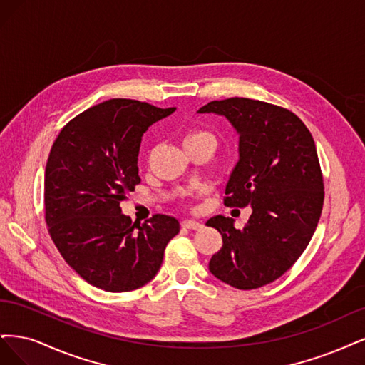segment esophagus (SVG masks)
Returning a JSON list of instances; mask_svg holds the SVG:
<instances>
[{
	"mask_svg": "<svg viewBox=\"0 0 365 365\" xmlns=\"http://www.w3.org/2000/svg\"><path fill=\"white\" fill-rule=\"evenodd\" d=\"M183 227L186 229H192V230H200L203 229V222L198 221V220H192V218H187V220H183Z\"/></svg>",
	"mask_w": 365,
	"mask_h": 365,
	"instance_id": "esophagus-1",
	"label": "esophagus"
}]
</instances>
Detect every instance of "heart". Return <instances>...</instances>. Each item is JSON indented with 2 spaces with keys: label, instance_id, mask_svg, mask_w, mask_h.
Masks as SVG:
<instances>
[{
  "label": "heart",
  "instance_id": "heart-1",
  "mask_svg": "<svg viewBox=\"0 0 365 365\" xmlns=\"http://www.w3.org/2000/svg\"><path fill=\"white\" fill-rule=\"evenodd\" d=\"M205 138H209V139H214L212 136H210L207 132H203V130H194L191 133H187L183 139V143H191V140H197V139H205Z\"/></svg>",
  "mask_w": 365,
  "mask_h": 365
}]
</instances>
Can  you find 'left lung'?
Returning <instances> with one entry per match:
<instances>
[{
	"label": "left lung",
	"instance_id": "8db88e82",
	"mask_svg": "<svg viewBox=\"0 0 365 365\" xmlns=\"http://www.w3.org/2000/svg\"><path fill=\"white\" fill-rule=\"evenodd\" d=\"M198 113L225 116L237 130L240 159L225 205L252 206L244 229L229 217L207 220L222 237L209 269L233 288H261L288 272L319 225L324 186L315 143L299 116L259 100L210 101Z\"/></svg>",
	"mask_w": 365,
	"mask_h": 365
}]
</instances>
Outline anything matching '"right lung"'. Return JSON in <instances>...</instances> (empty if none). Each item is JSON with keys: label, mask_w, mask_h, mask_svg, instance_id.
Returning a JSON list of instances; mask_svg holds the SVG:
<instances>
[{"label": "right lung", "mask_w": 365, "mask_h": 365, "mask_svg": "<svg viewBox=\"0 0 365 365\" xmlns=\"http://www.w3.org/2000/svg\"><path fill=\"white\" fill-rule=\"evenodd\" d=\"M174 110L113 98L77 115L54 140L45 168V221L66 264L93 287H144L180 230L178 220L162 214L139 226L120 207L140 182L143 135Z\"/></svg>", "instance_id": "obj_1"}]
</instances>
